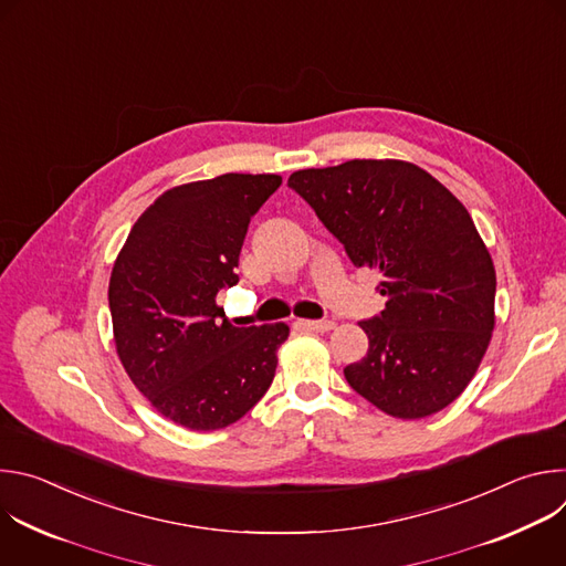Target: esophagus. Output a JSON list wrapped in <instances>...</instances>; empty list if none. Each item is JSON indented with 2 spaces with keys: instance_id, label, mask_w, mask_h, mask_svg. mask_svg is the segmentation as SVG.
<instances>
[{
  "instance_id": "34e87169",
  "label": "esophagus",
  "mask_w": 566,
  "mask_h": 566,
  "mask_svg": "<svg viewBox=\"0 0 566 566\" xmlns=\"http://www.w3.org/2000/svg\"><path fill=\"white\" fill-rule=\"evenodd\" d=\"M300 325L311 329V332L325 334V332H332L336 327V322H332V319H300Z\"/></svg>"
}]
</instances>
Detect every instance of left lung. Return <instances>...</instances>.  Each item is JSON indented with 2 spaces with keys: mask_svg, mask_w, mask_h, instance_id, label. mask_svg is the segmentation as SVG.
Listing matches in <instances>:
<instances>
[{
  "mask_svg": "<svg viewBox=\"0 0 566 566\" xmlns=\"http://www.w3.org/2000/svg\"><path fill=\"white\" fill-rule=\"evenodd\" d=\"M289 186L345 247L382 275L380 315L360 322L367 356L347 382L396 419H423L468 387L495 329V266L463 203L408 160L354 158Z\"/></svg>",
  "mask_w": 566,
  "mask_h": 566,
  "instance_id": "8db88e82",
  "label": "left lung"
}]
</instances>
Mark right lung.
I'll return each instance as SVG.
<instances>
[{
    "label": "right lung",
    "instance_id": "1",
    "mask_svg": "<svg viewBox=\"0 0 566 566\" xmlns=\"http://www.w3.org/2000/svg\"><path fill=\"white\" fill-rule=\"evenodd\" d=\"M280 175H221L160 195L134 223L109 277L116 354L151 408L188 430H221L266 394L284 322L234 327L217 293L251 217Z\"/></svg>",
    "mask_w": 566,
    "mask_h": 566
}]
</instances>
